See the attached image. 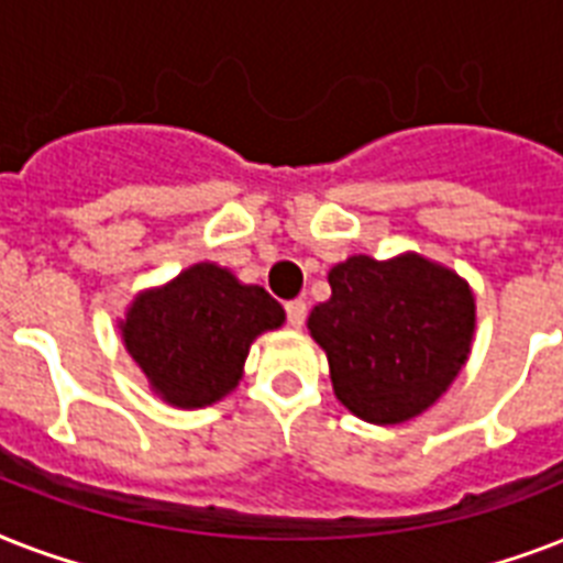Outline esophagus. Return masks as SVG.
<instances>
[{
	"label": "esophagus",
	"instance_id": "esophagus-1",
	"mask_svg": "<svg viewBox=\"0 0 563 563\" xmlns=\"http://www.w3.org/2000/svg\"><path fill=\"white\" fill-rule=\"evenodd\" d=\"M286 321H289V327H303V321H307V300H289L286 303Z\"/></svg>",
	"mask_w": 563,
	"mask_h": 563
}]
</instances>
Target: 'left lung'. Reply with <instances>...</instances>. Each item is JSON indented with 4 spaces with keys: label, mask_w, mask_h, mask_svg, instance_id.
Instances as JSON below:
<instances>
[{
    "label": "left lung",
    "mask_w": 563,
    "mask_h": 563,
    "mask_svg": "<svg viewBox=\"0 0 563 563\" xmlns=\"http://www.w3.org/2000/svg\"><path fill=\"white\" fill-rule=\"evenodd\" d=\"M330 300L309 312L335 397L371 423H402L446 391L473 339V295L418 254L351 256L330 272Z\"/></svg>",
    "instance_id": "obj_1"
}]
</instances>
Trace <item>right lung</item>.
<instances>
[{"mask_svg":"<svg viewBox=\"0 0 563 563\" xmlns=\"http://www.w3.org/2000/svg\"><path fill=\"white\" fill-rule=\"evenodd\" d=\"M280 324L283 307L268 291L201 263L140 295L122 335L163 400L198 409L236 388L251 342Z\"/></svg>","mask_w":563,"mask_h":563,"instance_id":"right-lung-1","label":"right lung"}]
</instances>
